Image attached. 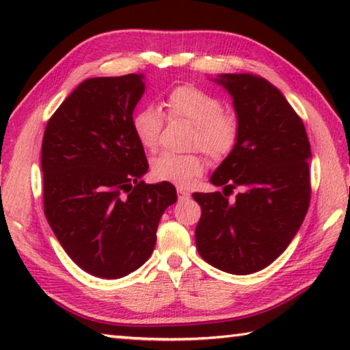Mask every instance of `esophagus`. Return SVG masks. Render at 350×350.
<instances>
[{
    "label": "esophagus",
    "mask_w": 350,
    "mask_h": 350,
    "mask_svg": "<svg viewBox=\"0 0 350 350\" xmlns=\"http://www.w3.org/2000/svg\"><path fill=\"white\" fill-rule=\"evenodd\" d=\"M177 194H179V199L189 198V193L185 191V189H183V188H177Z\"/></svg>",
    "instance_id": "34e87169"
}]
</instances>
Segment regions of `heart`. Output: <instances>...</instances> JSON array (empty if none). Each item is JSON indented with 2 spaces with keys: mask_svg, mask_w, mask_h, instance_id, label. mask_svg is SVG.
I'll use <instances>...</instances> for the list:
<instances>
[{
  "mask_svg": "<svg viewBox=\"0 0 350 350\" xmlns=\"http://www.w3.org/2000/svg\"><path fill=\"white\" fill-rule=\"evenodd\" d=\"M170 120H185L193 125L189 148H199L211 161L228 157L238 145L241 122L236 112L224 109L222 100L194 85H180L163 100ZM131 126L135 139L146 151H156L161 144L163 116L154 106H144L134 112ZM205 161L199 152H162L151 161L154 179L187 187L204 173Z\"/></svg>",
  "mask_w": 350,
  "mask_h": 350,
  "instance_id": "b5f03b06",
  "label": "heart"
}]
</instances>
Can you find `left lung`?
Wrapping results in <instances>:
<instances>
[{"label":"left lung","mask_w":350,"mask_h":350,"mask_svg":"<svg viewBox=\"0 0 350 350\" xmlns=\"http://www.w3.org/2000/svg\"><path fill=\"white\" fill-rule=\"evenodd\" d=\"M215 81L233 97L241 133L210 179L224 191L193 193L202 208L194 238L213 267L250 275L273 262L304 221L312 193L310 144L301 117L265 79L222 74ZM234 187L241 191L228 201Z\"/></svg>","instance_id":"obj_1"}]
</instances>
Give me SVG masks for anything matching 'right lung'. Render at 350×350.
I'll use <instances>...</instances> for the list:
<instances>
[{"instance_id":"obj_1","label":"right lung","mask_w":350,"mask_h":350,"mask_svg":"<svg viewBox=\"0 0 350 350\" xmlns=\"http://www.w3.org/2000/svg\"><path fill=\"white\" fill-rule=\"evenodd\" d=\"M144 75L88 79L47 122L41 146L44 215L86 273L117 280L151 256L157 225L177 200L170 182L145 183L148 162L131 118Z\"/></svg>"}]
</instances>
